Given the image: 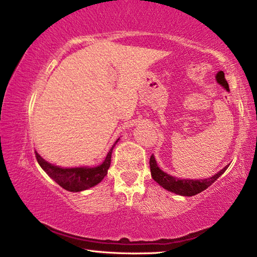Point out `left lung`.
<instances>
[{
  "instance_id": "8db88e82",
  "label": "left lung",
  "mask_w": 257,
  "mask_h": 257,
  "mask_svg": "<svg viewBox=\"0 0 257 257\" xmlns=\"http://www.w3.org/2000/svg\"><path fill=\"white\" fill-rule=\"evenodd\" d=\"M150 167L152 178H153L160 186H162L164 189H168L169 191H172V193H176L178 195H182V196H194V195L199 194L201 191L205 190L208 186H211L217 178L227 170L228 165L213 177L207 178V179L199 180L178 179V178L168 175V173H165L158 167V163H156L153 155H152L150 159Z\"/></svg>"
}]
</instances>
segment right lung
<instances>
[{
  "label": "right lung",
  "mask_w": 257,
  "mask_h": 257,
  "mask_svg": "<svg viewBox=\"0 0 257 257\" xmlns=\"http://www.w3.org/2000/svg\"><path fill=\"white\" fill-rule=\"evenodd\" d=\"M118 141L119 139H116V142ZM116 142L113 144L112 149L108 151L103 163L95 168H59L46 162L44 159L41 158V155L37 152H35V156H36L37 162L41 165L43 170L55 182H58L62 188L69 191H81L97 185L107 175V170L111 164L112 151L113 147L115 146Z\"/></svg>",
  "instance_id": "add662e5"
}]
</instances>
